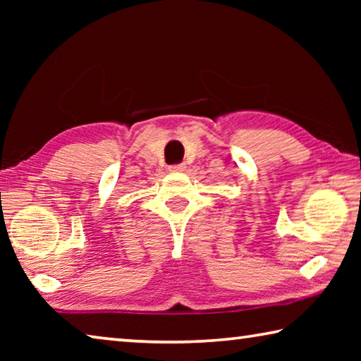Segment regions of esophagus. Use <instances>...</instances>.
I'll use <instances>...</instances> for the list:
<instances>
[{
    "mask_svg": "<svg viewBox=\"0 0 361 361\" xmlns=\"http://www.w3.org/2000/svg\"><path fill=\"white\" fill-rule=\"evenodd\" d=\"M185 169H186L185 164H180V166L169 167V172H172V173H175V172H183V170H185Z\"/></svg>",
    "mask_w": 361,
    "mask_h": 361,
    "instance_id": "esophagus-1",
    "label": "esophagus"
}]
</instances>
